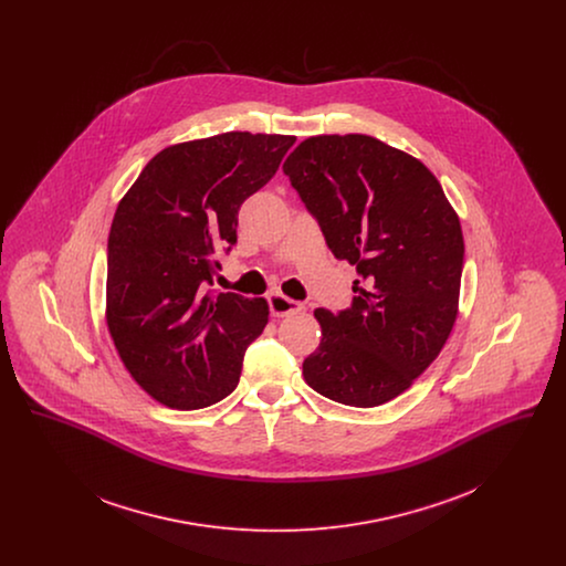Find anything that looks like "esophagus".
I'll return each mask as SVG.
<instances>
[{"instance_id": "obj_1", "label": "esophagus", "mask_w": 566, "mask_h": 566, "mask_svg": "<svg viewBox=\"0 0 566 566\" xmlns=\"http://www.w3.org/2000/svg\"><path fill=\"white\" fill-rule=\"evenodd\" d=\"M270 310L273 316L277 318H284V316H295L298 312H303V305L291 298V296L282 295V293H271L270 296Z\"/></svg>"}]
</instances>
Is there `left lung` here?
I'll list each match as a JSON object with an SVG mask.
<instances>
[{
  "label": "left lung",
  "mask_w": 566,
  "mask_h": 566,
  "mask_svg": "<svg viewBox=\"0 0 566 566\" xmlns=\"http://www.w3.org/2000/svg\"><path fill=\"white\" fill-rule=\"evenodd\" d=\"M282 169L335 259L360 275L350 307L314 312L323 339L303 377L337 403H386L431 365L457 321V212L427 165L371 135L307 137Z\"/></svg>",
  "instance_id": "left-lung-1"
}]
</instances>
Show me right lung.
I'll return each mask as SVG.
<instances>
[{"label":"right lung","instance_id":"add662e5","mask_svg":"<svg viewBox=\"0 0 566 566\" xmlns=\"http://www.w3.org/2000/svg\"><path fill=\"white\" fill-rule=\"evenodd\" d=\"M293 144V135L229 132L169 146L118 203L108 238L109 335L159 403L189 411L235 390L270 305L210 293L214 254L235 245L243 201L270 182Z\"/></svg>","mask_w":566,"mask_h":566}]
</instances>
